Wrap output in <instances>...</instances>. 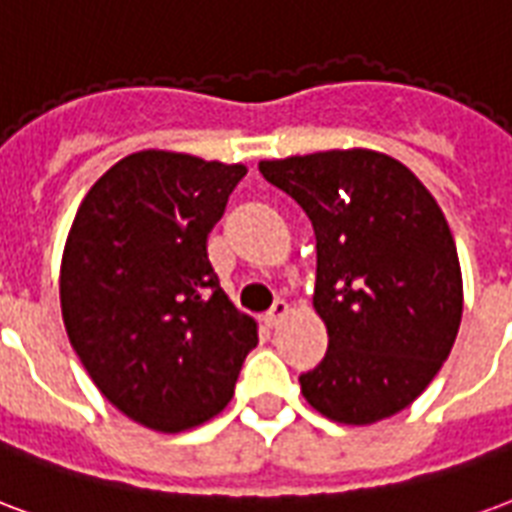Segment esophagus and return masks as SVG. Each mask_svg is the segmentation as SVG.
<instances>
[{"mask_svg":"<svg viewBox=\"0 0 512 512\" xmlns=\"http://www.w3.org/2000/svg\"><path fill=\"white\" fill-rule=\"evenodd\" d=\"M287 312H290V309H287L285 301L279 298V301H274V306H271V309H268V312H266V317H263V323H266L268 328H276V325L282 323V317H285Z\"/></svg>","mask_w":512,"mask_h":512,"instance_id":"34e87169","label":"esophagus"}]
</instances>
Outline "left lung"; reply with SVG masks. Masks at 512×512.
Listing matches in <instances>:
<instances>
[{
    "label": "left lung",
    "mask_w": 512,
    "mask_h": 512,
    "mask_svg": "<svg viewBox=\"0 0 512 512\" xmlns=\"http://www.w3.org/2000/svg\"><path fill=\"white\" fill-rule=\"evenodd\" d=\"M317 238L314 309L328 352L298 377L314 410L366 426L410 407L448 361L461 323L456 241L410 168L377 151L260 162Z\"/></svg>",
    "instance_id": "1"
}]
</instances>
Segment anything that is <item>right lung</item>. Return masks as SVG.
<instances>
[{
  "instance_id": "add662e5",
  "label": "right lung",
  "mask_w": 512,
  "mask_h": 512,
  "mask_svg": "<svg viewBox=\"0 0 512 512\" xmlns=\"http://www.w3.org/2000/svg\"><path fill=\"white\" fill-rule=\"evenodd\" d=\"M244 165L173 151L116 162L83 198L62 257V317L102 396L154 431L206 423L233 399L257 325L230 304L208 233Z\"/></svg>"
}]
</instances>
